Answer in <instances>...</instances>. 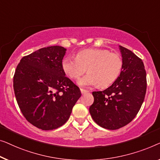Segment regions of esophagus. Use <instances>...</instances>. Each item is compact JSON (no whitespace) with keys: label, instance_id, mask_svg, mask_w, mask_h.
<instances>
[{"label":"esophagus","instance_id":"1","mask_svg":"<svg viewBox=\"0 0 160 160\" xmlns=\"http://www.w3.org/2000/svg\"><path fill=\"white\" fill-rule=\"evenodd\" d=\"M80 91H81V93H82V94H85V93H88V91H87V90L82 89V88L80 89Z\"/></svg>","mask_w":160,"mask_h":160}]
</instances>
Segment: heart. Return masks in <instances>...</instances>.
I'll use <instances>...</instances> for the list:
<instances>
[{
  "mask_svg": "<svg viewBox=\"0 0 160 160\" xmlns=\"http://www.w3.org/2000/svg\"><path fill=\"white\" fill-rule=\"evenodd\" d=\"M122 66V59L118 53L98 48L80 51L76 58L67 57L62 62L63 71L72 79H77L87 69L88 73L78 80L82 87L109 86L120 76Z\"/></svg>",
  "mask_w": 160,
  "mask_h": 160,
  "instance_id": "heart-1",
  "label": "heart"
}]
</instances>
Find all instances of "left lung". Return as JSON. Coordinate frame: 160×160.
I'll return each instance as SVG.
<instances>
[{
  "instance_id": "1",
  "label": "left lung",
  "mask_w": 160,
  "mask_h": 160,
  "mask_svg": "<svg viewBox=\"0 0 160 160\" xmlns=\"http://www.w3.org/2000/svg\"><path fill=\"white\" fill-rule=\"evenodd\" d=\"M123 66L113 84L102 91L92 93L93 103L90 114L96 124L105 129L117 130L135 118L147 91V73L142 60L119 46Z\"/></svg>"
}]
</instances>
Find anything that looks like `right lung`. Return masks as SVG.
<instances>
[{"label": "right lung", "mask_w": 160, "mask_h": 160, "mask_svg": "<svg viewBox=\"0 0 160 160\" xmlns=\"http://www.w3.org/2000/svg\"><path fill=\"white\" fill-rule=\"evenodd\" d=\"M66 51L58 46L40 48L22 58L16 69L13 90L18 105L26 120L41 130L64 125L81 96L62 69Z\"/></svg>", "instance_id": "1"}]
</instances>
